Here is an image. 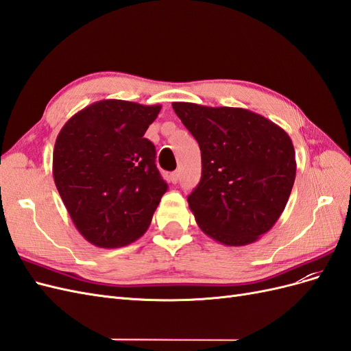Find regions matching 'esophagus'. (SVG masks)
Masks as SVG:
<instances>
[{
    "label": "esophagus",
    "instance_id": "1",
    "mask_svg": "<svg viewBox=\"0 0 351 351\" xmlns=\"http://www.w3.org/2000/svg\"><path fill=\"white\" fill-rule=\"evenodd\" d=\"M169 180H171L173 184H177L178 183V171H174L169 174Z\"/></svg>",
    "mask_w": 351,
    "mask_h": 351
}]
</instances>
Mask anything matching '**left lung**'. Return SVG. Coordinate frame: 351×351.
I'll return each instance as SVG.
<instances>
[{
    "instance_id": "obj_1",
    "label": "left lung",
    "mask_w": 351,
    "mask_h": 351,
    "mask_svg": "<svg viewBox=\"0 0 351 351\" xmlns=\"http://www.w3.org/2000/svg\"><path fill=\"white\" fill-rule=\"evenodd\" d=\"M202 154L189 208L206 236L246 246L269 231L295 178L294 146L280 125L244 108L173 102Z\"/></svg>"
}]
</instances>
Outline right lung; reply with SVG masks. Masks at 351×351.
I'll return each instance as SVG.
<instances>
[{"mask_svg":"<svg viewBox=\"0 0 351 351\" xmlns=\"http://www.w3.org/2000/svg\"><path fill=\"white\" fill-rule=\"evenodd\" d=\"M161 105L102 99L62 125L52 176L74 227L93 246L121 247L142 237L167 183L143 134Z\"/></svg>","mask_w":351,"mask_h":351,"instance_id":"obj_1","label":"right lung"}]
</instances>
